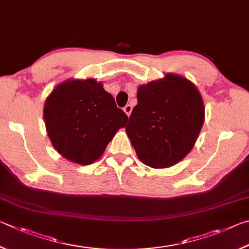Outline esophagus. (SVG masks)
<instances>
[{"instance_id": "1", "label": "esophagus", "mask_w": 249, "mask_h": 249, "mask_svg": "<svg viewBox=\"0 0 249 249\" xmlns=\"http://www.w3.org/2000/svg\"><path fill=\"white\" fill-rule=\"evenodd\" d=\"M124 111L127 113V116L129 117L130 113H131V111H132V106H131V105H125V106L124 107Z\"/></svg>"}]
</instances>
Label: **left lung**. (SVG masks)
<instances>
[{
    "label": "left lung",
    "instance_id": "1",
    "mask_svg": "<svg viewBox=\"0 0 249 249\" xmlns=\"http://www.w3.org/2000/svg\"><path fill=\"white\" fill-rule=\"evenodd\" d=\"M138 105L125 127L143 164L165 168L193 149L204 121L198 89L187 78L167 74L138 89Z\"/></svg>",
    "mask_w": 249,
    "mask_h": 249
}]
</instances>
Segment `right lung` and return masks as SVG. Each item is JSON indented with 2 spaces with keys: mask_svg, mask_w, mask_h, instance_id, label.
Listing matches in <instances>:
<instances>
[{
  "mask_svg": "<svg viewBox=\"0 0 249 249\" xmlns=\"http://www.w3.org/2000/svg\"><path fill=\"white\" fill-rule=\"evenodd\" d=\"M43 117L54 149L81 165L98 160L128 120L102 83L91 78L56 86L46 100Z\"/></svg>",
  "mask_w": 249,
  "mask_h": 249,
  "instance_id": "obj_1",
  "label": "right lung"
}]
</instances>
